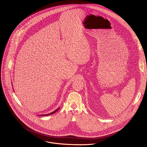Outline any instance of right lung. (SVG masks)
<instances>
[{
    "instance_id": "right-lung-1",
    "label": "right lung",
    "mask_w": 147,
    "mask_h": 147,
    "mask_svg": "<svg viewBox=\"0 0 147 147\" xmlns=\"http://www.w3.org/2000/svg\"><path fill=\"white\" fill-rule=\"evenodd\" d=\"M13 90H14V89H13ZM59 108H60V107H58L57 109H56L55 111H53L52 113H49V114H41V115H40V116H48V115H51V114H54L55 112H57V111L59 109Z\"/></svg>"
}]
</instances>
